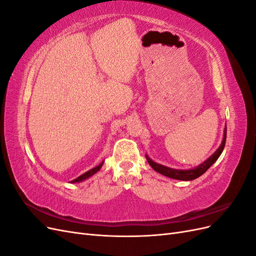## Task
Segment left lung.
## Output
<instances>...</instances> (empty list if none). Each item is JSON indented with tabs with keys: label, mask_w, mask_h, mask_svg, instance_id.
<instances>
[{
	"label": "left lung",
	"mask_w": 256,
	"mask_h": 256,
	"mask_svg": "<svg viewBox=\"0 0 256 256\" xmlns=\"http://www.w3.org/2000/svg\"><path fill=\"white\" fill-rule=\"evenodd\" d=\"M226 128H224L223 138H222V142L219 146V148L216 150L207 160H205L203 164H200L196 168H188V170H177V168H168L166 166H162L160 164H157V162L152 161L148 156H147V154H146V159H147V161H148L150 166L154 170V171L162 174V175H164L170 178H173V180H186V182L193 180H196V178L200 177V175H203L207 171V170L210 168L216 160H218V158L220 157V154H222V152L224 150V146H226Z\"/></svg>",
	"instance_id": "8db88e82"
}]
</instances>
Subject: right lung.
<instances>
[{
  "instance_id": "1",
  "label": "right lung",
  "mask_w": 256,
  "mask_h": 256,
  "mask_svg": "<svg viewBox=\"0 0 256 256\" xmlns=\"http://www.w3.org/2000/svg\"><path fill=\"white\" fill-rule=\"evenodd\" d=\"M104 160H102V164H99L97 166H95V168H90V171L85 172L84 174L80 175L79 177H76V180H72L70 182H83V180H88V178H90V176H92V175H94V174H96V173L99 171V170L102 168V164H104Z\"/></svg>"
}]
</instances>
